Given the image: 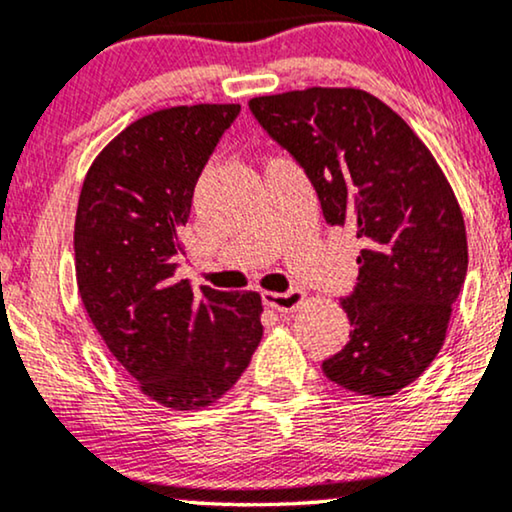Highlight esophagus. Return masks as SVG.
Instances as JSON below:
<instances>
[{"label":"esophagus","instance_id":"34e87169","mask_svg":"<svg viewBox=\"0 0 512 512\" xmlns=\"http://www.w3.org/2000/svg\"><path fill=\"white\" fill-rule=\"evenodd\" d=\"M264 304L271 306V309L281 311V313H290L299 309L304 304L306 295L302 290H288V292H264L262 295Z\"/></svg>","mask_w":512,"mask_h":512}]
</instances>
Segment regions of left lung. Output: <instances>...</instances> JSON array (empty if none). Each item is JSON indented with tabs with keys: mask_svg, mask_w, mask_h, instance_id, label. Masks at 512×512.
<instances>
[{
	"mask_svg": "<svg viewBox=\"0 0 512 512\" xmlns=\"http://www.w3.org/2000/svg\"><path fill=\"white\" fill-rule=\"evenodd\" d=\"M248 105L309 175L327 224L365 245L356 290L342 299L351 339L325 360V377L388 398L445 344L468 269L459 201L419 135L372 93L313 86Z\"/></svg>",
	"mask_w": 512,
	"mask_h": 512,
	"instance_id": "obj_1",
	"label": "left lung"
}]
</instances>
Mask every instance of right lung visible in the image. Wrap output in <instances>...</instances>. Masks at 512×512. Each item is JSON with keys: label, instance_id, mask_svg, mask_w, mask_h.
Instances as JSON below:
<instances>
[{"label": "right lung", "instance_id": "1", "mask_svg": "<svg viewBox=\"0 0 512 512\" xmlns=\"http://www.w3.org/2000/svg\"><path fill=\"white\" fill-rule=\"evenodd\" d=\"M241 105H180L126 126L95 156L74 220V269L102 342L149 400L189 412L236 384L262 339L257 292L175 278L194 187Z\"/></svg>", "mask_w": 512, "mask_h": 512}]
</instances>
